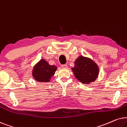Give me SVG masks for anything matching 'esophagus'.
Instances as JSON below:
<instances>
[{
	"instance_id": "34e87169",
	"label": "esophagus",
	"mask_w": 127,
	"mask_h": 127,
	"mask_svg": "<svg viewBox=\"0 0 127 127\" xmlns=\"http://www.w3.org/2000/svg\"><path fill=\"white\" fill-rule=\"evenodd\" d=\"M61 67H62L63 68H67L68 66H67V64H62V65H61Z\"/></svg>"
}]
</instances>
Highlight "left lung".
<instances>
[{
    "instance_id": "obj_1",
    "label": "left lung",
    "mask_w": 127,
    "mask_h": 127,
    "mask_svg": "<svg viewBox=\"0 0 127 127\" xmlns=\"http://www.w3.org/2000/svg\"><path fill=\"white\" fill-rule=\"evenodd\" d=\"M71 70L76 78L84 84H89L97 79L99 68L92 59L79 56L74 62V67Z\"/></svg>"
}]
</instances>
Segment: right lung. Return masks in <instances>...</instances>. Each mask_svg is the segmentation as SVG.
<instances>
[{"mask_svg": "<svg viewBox=\"0 0 127 127\" xmlns=\"http://www.w3.org/2000/svg\"><path fill=\"white\" fill-rule=\"evenodd\" d=\"M57 67L50 65L48 62L42 59L33 67L32 75L35 80L39 82H49L55 75Z\"/></svg>", "mask_w": 127, "mask_h": 127, "instance_id": "add662e5", "label": "right lung"}]
</instances>
